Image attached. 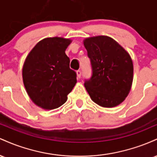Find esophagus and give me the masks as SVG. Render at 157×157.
Returning a JSON list of instances; mask_svg holds the SVG:
<instances>
[{"instance_id": "obj_1", "label": "esophagus", "mask_w": 157, "mask_h": 157, "mask_svg": "<svg viewBox=\"0 0 157 157\" xmlns=\"http://www.w3.org/2000/svg\"><path fill=\"white\" fill-rule=\"evenodd\" d=\"M77 76L78 78H80L81 77V71L80 70H77Z\"/></svg>"}]
</instances>
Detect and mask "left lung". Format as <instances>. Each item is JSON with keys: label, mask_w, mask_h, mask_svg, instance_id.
I'll use <instances>...</instances> for the list:
<instances>
[{"label": "left lung", "mask_w": 157, "mask_h": 157, "mask_svg": "<svg viewBox=\"0 0 157 157\" xmlns=\"http://www.w3.org/2000/svg\"><path fill=\"white\" fill-rule=\"evenodd\" d=\"M91 61V78L85 80L86 91L95 103L112 108L125 100L133 82L130 55L108 36L86 38L83 42Z\"/></svg>", "instance_id": "obj_1"}]
</instances>
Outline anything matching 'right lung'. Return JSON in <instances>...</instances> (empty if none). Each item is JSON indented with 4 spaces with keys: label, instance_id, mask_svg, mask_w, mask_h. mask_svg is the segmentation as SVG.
I'll use <instances>...</instances> for the list:
<instances>
[{
    "label": "right lung",
    "instance_id": "add662e5",
    "mask_svg": "<svg viewBox=\"0 0 157 157\" xmlns=\"http://www.w3.org/2000/svg\"><path fill=\"white\" fill-rule=\"evenodd\" d=\"M71 40L48 37L40 40L26 57L23 80L31 100L44 109H57L67 100L77 82L65 51Z\"/></svg>",
    "mask_w": 157,
    "mask_h": 157
}]
</instances>
